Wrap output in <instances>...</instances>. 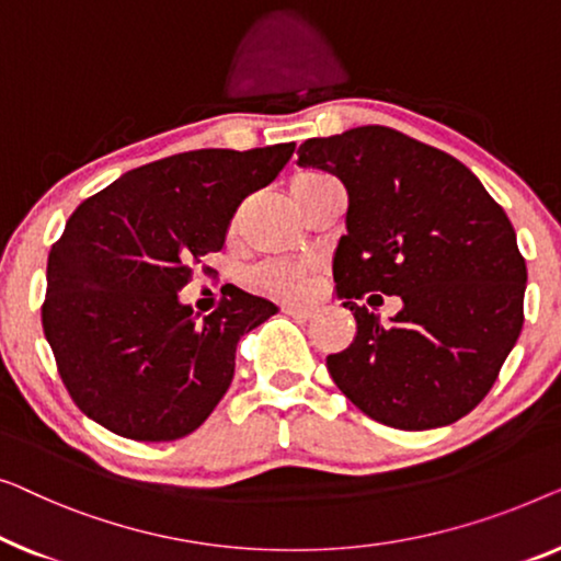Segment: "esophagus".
<instances>
[{"label": "esophagus", "instance_id": "34e87169", "mask_svg": "<svg viewBox=\"0 0 561 561\" xmlns=\"http://www.w3.org/2000/svg\"><path fill=\"white\" fill-rule=\"evenodd\" d=\"M284 314L295 320H312L314 318V307H297V305H284L282 307Z\"/></svg>", "mask_w": 561, "mask_h": 561}]
</instances>
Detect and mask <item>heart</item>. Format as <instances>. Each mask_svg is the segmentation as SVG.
<instances>
[{
	"label": "heart",
	"mask_w": 561,
	"mask_h": 561,
	"mask_svg": "<svg viewBox=\"0 0 561 561\" xmlns=\"http://www.w3.org/2000/svg\"><path fill=\"white\" fill-rule=\"evenodd\" d=\"M322 180L318 172H305L295 180V185H310ZM251 282L266 295L282 297V299H297L310 289V264L302 262H266L251 270Z\"/></svg>",
	"instance_id": "b5f03b06"
}]
</instances>
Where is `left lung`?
<instances>
[{"mask_svg": "<svg viewBox=\"0 0 561 561\" xmlns=\"http://www.w3.org/2000/svg\"><path fill=\"white\" fill-rule=\"evenodd\" d=\"M297 154L348 191L333 277L358 333L328 356L337 389L386 427L457 422L524 325L526 262L508 216L460 160L389 126L307 139ZM366 290L402 297L391 327L355 302Z\"/></svg>", "mask_w": 561, "mask_h": 561, "instance_id": "obj_1", "label": "left lung"}]
</instances>
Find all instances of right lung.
<instances>
[{
	"label": "right lung",
	"instance_id": "obj_1",
	"mask_svg": "<svg viewBox=\"0 0 561 561\" xmlns=\"http://www.w3.org/2000/svg\"><path fill=\"white\" fill-rule=\"evenodd\" d=\"M291 152L295 141L172 154L78 205L47 256L43 330L85 416L139 442L180 439L208 420L241 335L277 305L236 289L201 320L178 291Z\"/></svg>",
	"mask_w": 561,
	"mask_h": 561
}]
</instances>
